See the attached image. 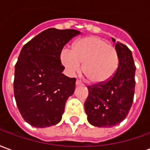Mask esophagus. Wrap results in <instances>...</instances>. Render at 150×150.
<instances>
[{"label":"esophagus","instance_id":"34e87169","mask_svg":"<svg viewBox=\"0 0 150 150\" xmlns=\"http://www.w3.org/2000/svg\"><path fill=\"white\" fill-rule=\"evenodd\" d=\"M75 84H76V86H79V85H82V83L80 81L77 80V81L75 82Z\"/></svg>","mask_w":150,"mask_h":150}]
</instances>
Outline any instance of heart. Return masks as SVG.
<instances>
[{"mask_svg": "<svg viewBox=\"0 0 150 150\" xmlns=\"http://www.w3.org/2000/svg\"><path fill=\"white\" fill-rule=\"evenodd\" d=\"M60 59L69 74L81 70L88 82L100 84L108 81L119 65L117 50L107 41L97 36H88L78 40L73 49L64 48Z\"/></svg>", "mask_w": 150, "mask_h": 150, "instance_id": "b5f03b06", "label": "heart"}]
</instances>
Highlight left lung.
Masks as SVG:
<instances>
[{
  "label": "left lung",
  "instance_id": "1",
  "mask_svg": "<svg viewBox=\"0 0 150 150\" xmlns=\"http://www.w3.org/2000/svg\"><path fill=\"white\" fill-rule=\"evenodd\" d=\"M112 41H116L112 38ZM119 65L112 77L104 83L88 86L84 103L88 122L96 127L110 128L128 115L134 97L136 66L131 50L117 42Z\"/></svg>",
  "mask_w": 150,
  "mask_h": 150
}]
</instances>
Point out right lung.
Wrapping results in <instances>:
<instances>
[{"instance_id":"1","label":"right lung","mask_w":150,"mask_h":150,"mask_svg":"<svg viewBox=\"0 0 150 150\" xmlns=\"http://www.w3.org/2000/svg\"><path fill=\"white\" fill-rule=\"evenodd\" d=\"M75 30L50 28L25 45L15 65L13 91L23 119L37 128L55 125L75 91V78L62 74L60 54Z\"/></svg>"}]
</instances>
